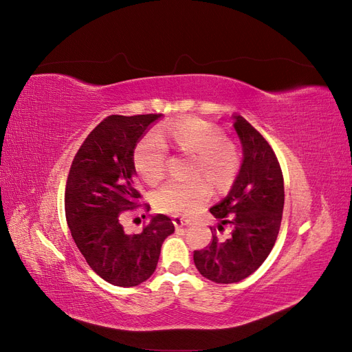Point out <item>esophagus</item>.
Masks as SVG:
<instances>
[{
	"instance_id": "34e87169",
	"label": "esophagus",
	"mask_w": 352,
	"mask_h": 352,
	"mask_svg": "<svg viewBox=\"0 0 352 352\" xmlns=\"http://www.w3.org/2000/svg\"><path fill=\"white\" fill-rule=\"evenodd\" d=\"M172 221H173V225H175L176 228H184V226L190 225V221H189L188 219H185V217H179V216H173Z\"/></svg>"
}]
</instances>
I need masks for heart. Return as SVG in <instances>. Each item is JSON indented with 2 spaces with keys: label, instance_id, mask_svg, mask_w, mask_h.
Returning a JSON list of instances; mask_svg holds the SVG:
<instances>
[{
  "label": "heart",
  "instance_id": "obj_1",
  "mask_svg": "<svg viewBox=\"0 0 352 352\" xmlns=\"http://www.w3.org/2000/svg\"><path fill=\"white\" fill-rule=\"evenodd\" d=\"M167 146L192 157L188 172L190 180L168 182L154 190L151 201L157 211L192 214L207 199V186L225 192L235 184L241 168L236 146L223 136L219 127L188 117L162 127L155 138H145L135 146L133 168L145 185L154 186L163 179Z\"/></svg>",
  "mask_w": 352,
  "mask_h": 352
}]
</instances>
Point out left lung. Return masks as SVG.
I'll use <instances>...</instances> for the list:
<instances>
[{"instance_id":"8db88e82","label":"left lung","mask_w":352,"mask_h":352,"mask_svg":"<svg viewBox=\"0 0 352 352\" xmlns=\"http://www.w3.org/2000/svg\"><path fill=\"white\" fill-rule=\"evenodd\" d=\"M242 145V163L229 194L210 212L217 219L214 232L232 229L230 238L212 235L207 250L194 252L198 272L211 282L236 283L248 278L267 258L280 229L283 176L272 146L258 131L232 116Z\"/></svg>"}]
</instances>
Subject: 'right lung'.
<instances>
[{"label":"right lung","mask_w":352,"mask_h":352,"mask_svg":"<svg viewBox=\"0 0 352 352\" xmlns=\"http://www.w3.org/2000/svg\"><path fill=\"white\" fill-rule=\"evenodd\" d=\"M162 116H109L83 141L70 167L65 207L72 238L91 269L114 286H136L150 278L164 239L175 232L164 214L151 217L138 235H127L120 223L122 212L141 198L133 150Z\"/></svg>","instance_id":"add662e5"}]
</instances>
